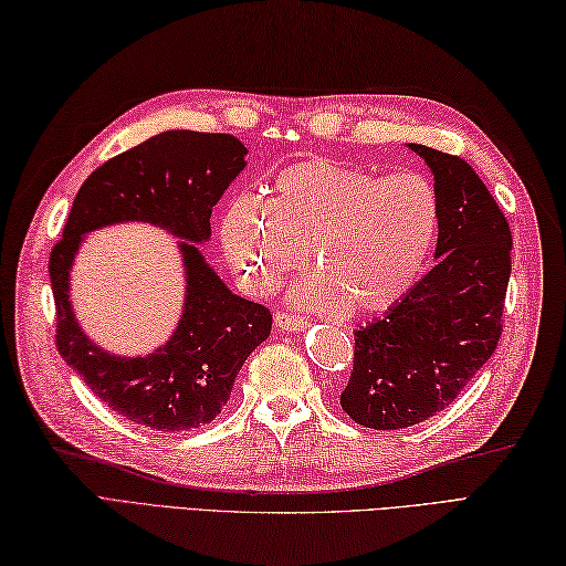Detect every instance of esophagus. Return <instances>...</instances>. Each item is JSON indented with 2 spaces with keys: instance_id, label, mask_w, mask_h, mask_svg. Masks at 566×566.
Segmentation results:
<instances>
[{
  "instance_id": "1",
  "label": "esophagus",
  "mask_w": 566,
  "mask_h": 566,
  "mask_svg": "<svg viewBox=\"0 0 566 566\" xmlns=\"http://www.w3.org/2000/svg\"><path fill=\"white\" fill-rule=\"evenodd\" d=\"M274 326H276V331H282V333H296V331H304L308 326V321L298 318L294 314H276Z\"/></svg>"
}]
</instances>
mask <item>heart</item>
Wrapping results in <instances>:
<instances>
[{"instance_id":"b5f03b06","label":"heart","mask_w":566,"mask_h":566,"mask_svg":"<svg viewBox=\"0 0 566 566\" xmlns=\"http://www.w3.org/2000/svg\"><path fill=\"white\" fill-rule=\"evenodd\" d=\"M440 231L438 191L423 175L379 177L359 167L308 160L274 177L272 199L238 195L219 235L248 290L270 294L302 268L318 264L292 290L302 308L379 314L413 290Z\"/></svg>"}]
</instances>
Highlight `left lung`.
<instances>
[{"mask_svg": "<svg viewBox=\"0 0 566 566\" xmlns=\"http://www.w3.org/2000/svg\"><path fill=\"white\" fill-rule=\"evenodd\" d=\"M408 148L436 179L438 262L399 304L355 331L340 406L375 430L423 423L457 399L496 350L511 276L513 238L482 179L454 155Z\"/></svg>", "mask_w": 566, "mask_h": 566, "instance_id": "8db88e82", "label": "left lung"}]
</instances>
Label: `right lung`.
I'll list each match as a JSON object with an SVG mask.
<instances>
[{"label": "right lung", "mask_w": 566, "mask_h": 566, "mask_svg": "<svg viewBox=\"0 0 566 566\" xmlns=\"http://www.w3.org/2000/svg\"><path fill=\"white\" fill-rule=\"evenodd\" d=\"M235 136L172 128L106 160L80 187L63 240L51 255L57 353L99 399L153 430H191L221 413L250 353L270 338V311L233 294L199 245L211 211L245 170ZM150 222L179 237L186 268L184 316L148 356H116L94 344L74 316L69 272L83 238L106 224Z\"/></svg>", "instance_id": "right-lung-1"}]
</instances>
